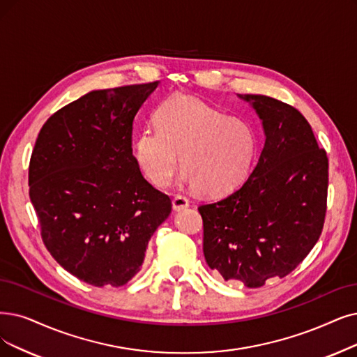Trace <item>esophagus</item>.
<instances>
[{"mask_svg":"<svg viewBox=\"0 0 357 357\" xmlns=\"http://www.w3.org/2000/svg\"><path fill=\"white\" fill-rule=\"evenodd\" d=\"M189 205H190V202H189V199L186 197V196H176L174 199H173V208H174V211H183V209H186V208H189Z\"/></svg>","mask_w":357,"mask_h":357,"instance_id":"esophagus-1","label":"esophagus"}]
</instances>
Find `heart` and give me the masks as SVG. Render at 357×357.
<instances>
[{
	"label": "heart",
	"instance_id": "b5f03b06",
	"mask_svg": "<svg viewBox=\"0 0 357 357\" xmlns=\"http://www.w3.org/2000/svg\"><path fill=\"white\" fill-rule=\"evenodd\" d=\"M153 123L135 135L133 153L156 188L169 186L178 164L184 181L209 195L230 190L250 171L256 135L245 120L177 93L155 109Z\"/></svg>",
	"mask_w": 357,
	"mask_h": 357
}]
</instances>
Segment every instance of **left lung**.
Segmentation results:
<instances>
[{
	"label": "left lung",
	"instance_id": "left-lung-1",
	"mask_svg": "<svg viewBox=\"0 0 357 357\" xmlns=\"http://www.w3.org/2000/svg\"><path fill=\"white\" fill-rule=\"evenodd\" d=\"M262 120L265 145L246 181L199 206L204 255L225 281L262 287L286 277L322 233L328 158L307 120L294 107L265 95H238Z\"/></svg>",
	"mask_w": 357,
	"mask_h": 357
}]
</instances>
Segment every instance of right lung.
Segmentation results:
<instances>
[{
  "instance_id": "1",
  "label": "right lung",
  "mask_w": 357,
  "mask_h": 357,
  "mask_svg": "<svg viewBox=\"0 0 357 357\" xmlns=\"http://www.w3.org/2000/svg\"><path fill=\"white\" fill-rule=\"evenodd\" d=\"M158 82L92 91L63 107L38 135L29 196L52 258L95 287H120L145 259L171 201L142 176L133 120Z\"/></svg>"
}]
</instances>
